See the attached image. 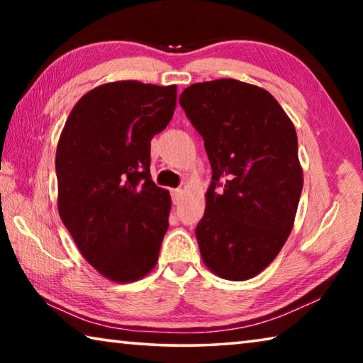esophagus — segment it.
<instances>
[{
  "label": "esophagus",
  "mask_w": 363,
  "mask_h": 363,
  "mask_svg": "<svg viewBox=\"0 0 363 363\" xmlns=\"http://www.w3.org/2000/svg\"><path fill=\"white\" fill-rule=\"evenodd\" d=\"M171 196H173V203L176 205V203H179L181 201V199H182V189H173L171 190Z\"/></svg>",
  "instance_id": "1"
}]
</instances>
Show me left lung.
Returning <instances> with one entry per match:
<instances>
[{"label":"left lung","instance_id":"1","mask_svg":"<svg viewBox=\"0 0 363 363\" xmlns=\"http://www.w3.org/2000/svg\"><path fill=\"white\" fill-rule=\"evenodd\" d=\"M179 104L213 169L195 229L201 257L220 279L248 280L293 229L303 192L296 130L272 94L238 79L195 83Z\"/></svg>","mask_w":363,"mask_h":363}]
</instances>
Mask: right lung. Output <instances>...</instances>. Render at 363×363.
Returning <instances> with one entry per match:
<instances>
[{"label":"right lung","mask_w":363,"mask_h":363,"mask_svg":"<svg viewBox=\"0 0 363 363\" xmlns=\"http://www.w3.org/2000/svg\"><path fill=\"white\" fill-rule=\"evenodd\" d=\"M176 84L97 86L72 108L56 153L59 214L84 259L113 281L155 267L169 192L150 176V140L173 118Z\"/></svg>","instance_id":"add662e5"}]
</instances>
